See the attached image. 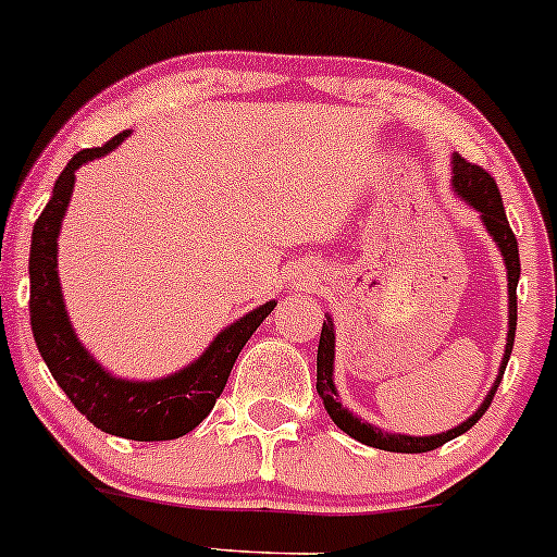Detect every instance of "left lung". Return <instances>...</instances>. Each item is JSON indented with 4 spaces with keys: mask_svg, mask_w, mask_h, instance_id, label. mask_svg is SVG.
Returning <instances> with one entry per match:
<instances>
[{
    "mask_svg": "<svg viewBox=\"0 0 557 557\" xmlns=\"http://www.w3.org/2000/svg\"><path fill=\"white\" fill-rule=\"evenodd\" d=\"M451 189L460 200H466L473 211H479L481 224L488 232V237L494 240V246L499 248L503 253L505 269H507V344H505V354H503V364H499L497 377H494L492 388L481 401V407L470 414L468 420H462L460 425L449 428V431L433 433V436H407V433H388L383 428L368 423V420L357 418L351 409L341 405L338 399V388H335L333 381V370H335V327H333V317L325 314V322H322V333H320V346H317V394L322 396V405H325L327 414L333 418V423L341 428V431L348 433L357 442L368 444V447L375 449H386V451H405V455H418V451H431L442 444L451 442L460 433H466L479 423L481 414L486 412L488 405H492V396L497 391L499 381H503V372L507 359H510L512 351V341H516V320H518V307H516V288H518V277H521V261H518V243L516 235H512L510 224H507L505 216V206H503V195H499L497 182L486 174L484 169L473 166L468 163L466 158H460L455 152L451 156Z\"/></svg>",
    "mask_w": 557,
    "mask_h": 557,
    "instance_id": "obj_1",
    "label": "left lung"
}]
</instances>
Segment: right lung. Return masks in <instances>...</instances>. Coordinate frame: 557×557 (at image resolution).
Instances as JSON below:
<instances>
[{
	"mask_svg": "<svg viewBox=\"0 0 557 557\" xmlns=\"http://www.w3.org/2000/svg\"><path fill=\"white\" fill-rule=\"evenodd\" d=\"M129 134L121 132L102 148L76 152L54 182L50 203L36 219L30 235V330L58 386L91 425L110 436L134 438V442H169L203 423L219 394L227 386L237 354L248 344L256 327L272 314L274 301L261 304L232 322L195 362L166 377L129 381L113 375L91 357L89 348L78 341L65 309L58 277V237L76 185V171L84 163L113 152Z\"/></svg>",
	"mask_w": 557,
	"mask_h": 557,
	"instance_id": "obj_1",
	"label": "right lung"
}]
</instances>
